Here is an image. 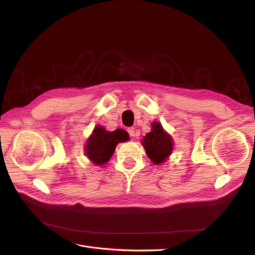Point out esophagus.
<instances>
[{
  "label": "esophagus",
  "mask_w": 255,
  "mask_h": 255,
  "mask_svg": "<svg viewBox=\"0 0 255 255\" xmlns=\"http://www.w3.org/2000/svg\"><path fill=\"white\" fill-rule=\"evenodd\" d=\"M135 128H128V135L130 136V137H134L135 136Z\"/></svg>",
  "instance_id": "1"
}]
</instances>
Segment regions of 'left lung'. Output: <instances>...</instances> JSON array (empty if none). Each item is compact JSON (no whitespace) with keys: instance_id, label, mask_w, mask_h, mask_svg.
Wrapping results in <instances>:
<instances>
[{"instance_id":"1","label":"left lung","mask_w":255,"mask_h":255,"mask_svg":"<svg viewBox=\"0 0 255 255\" xmlns=\"http://www.w3.org/2000/svg\"><path fill=\"white\" fill-rule=\"evenodd\" d=\"M142 145L152 163L159 165L172 153L173 140L158 122L152 123V130L142 138Z\"/></svg>"}]
</instances>
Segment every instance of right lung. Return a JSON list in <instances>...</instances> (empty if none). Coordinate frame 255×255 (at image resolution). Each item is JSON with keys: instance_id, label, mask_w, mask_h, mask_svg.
I'll list each match as a JSON object with an SVG mask.
<instances>
[{"instance_id": "add662e5", "label": "right lung", "mask_w": 255, "mask_h": 255, "mask_svg": "<svg viewBox=\"0 0 255 255\" xmlns=\"http://www.w3.org/2000/svg\"><path fill=\"white\" fill-rule=\"evenodd\" d=\"M127 140H128V134L125 129L118 128L114 132H107L103 127L98 126L87 139L85 154L92 163L102 166L111 159L117 143Z\"/></svg>"}]
</instances>
